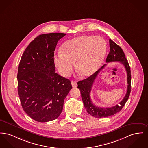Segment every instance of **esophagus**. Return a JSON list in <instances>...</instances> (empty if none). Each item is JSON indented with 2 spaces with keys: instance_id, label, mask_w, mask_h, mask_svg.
<instances>
[{
  "instance_id": "1",
  "label": "esophagus",
  "mask_w": 148,
  "mask_h": 148,
  "mask_svg": "<svg viewBox=\"0 0 148 148\" xmlns=\"http://www.w3.org/2000/svg\"><path fill=\"white\" fill-rule=\"evenodd\" d=\"M71 85H72V87L73 88H76L78 86V84H77V83L76 81H74V80H72L71 81Z\"/></svg>"
}]
</instances>
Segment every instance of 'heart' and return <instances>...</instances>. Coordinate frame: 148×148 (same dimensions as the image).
I'll return each mask as SVG.
<instances>
[{
	"label": "heart",
	"mask_w": 148,
	"mask_h": 148,
	"mask_svg": "<svg viewBox=\"0 0 148 148\" xmlns=\"http://www.w3.org/2000/svg\"><path fill=\"white\" fill-rule=\"evenodd\" d=\"M107 51V44L99 36L83 35L66 41L61 52L54 56L55 64L61 75L67 77L75 70L79 75L87 78L95 73L102 65Z\"/></svg>",
	"instance_id": "heart-1"
}]
</instances>
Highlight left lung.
<instances>
[{
	"label": "left lung",
	"instance_id": "obj_1",
	"mask_svg": "<svg viewBox=\"0 0 148 148\" xmlns=\"http://www.w3.org/2000/svg\"><path fill=\"white\" fill-rule=\"evenodd\" d=\"M109 42L110 49V52L106 59V62L119 61L124 66L127 73V89L126 95L122 100L121 102L119 103V104H116V106L111 107L102 108L96 106V105L92 103L90 99V94L95 79L97 78L100 71L104 68L106 64H104V65H103L91 76L83 80L79 81L78 82V88L80 91L81 97L87 112L90 115L97 118L108 117L120 112L129 99L130 94L131 76L130 67L129 66V62L121 48L111 39H110Z\"/></svg>",
	"mask_w": 148,
	"mask_h": 148
}]
</instances>
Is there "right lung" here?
I'll return each instance as SVG.
<instances>
[{
  "mask_svg": "<svg viewBox=\"0 0 148 148\" xmlns=\"http://www.w3.org/2000/svg\"><path fill=\"white\" fill-rule=\"evenodd\" d=\"M66 34L39 35L23 52L18 70V92L25 112L40 122L56 119L64 99L72 89L71 82L55 73L54 51Z\"/></svg>",
  "mask_w": 148,
  "mask_h": 148,
  "instance_id": "1",
  "label": "right lung"
}]
</instances>
